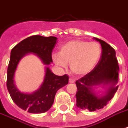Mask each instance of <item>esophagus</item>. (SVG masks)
I'll return each mask as SVG.
<instances>
[{
	"mask_svg": "<svg viewBox=\"0 0 128 128\" xmlns=\"http://www.w3.org/2000/svg\"><path fill=\"white\" fill-rule=\"evenodd\" d=\"M74 82H75V80H74V79L69 78V82H70V83H74Z\"/></svg>",
	"mask_w": 128,
	"mask_h": 128,
	"instance_id": "34e87169",
	"label": "esophagus"
}]
</instances>
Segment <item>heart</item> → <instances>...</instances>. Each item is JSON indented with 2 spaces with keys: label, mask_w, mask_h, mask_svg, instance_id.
Returning a JSON list of instances; mask_svg holds the SVG:
<instances>
[{
  "label": "heart",
  "mask_w": 128,
  "mask_h": 128,
  "mask_svg": "<svg viewBox=\"0 0 128 128\" xmlns=\"http://www.w3.org/2000/svg\"><path fill=\"white\" fill-rule=\"evenodd\" d=\"M102 56V47L96 42L72 40L63 44L59 53L52 54V60L58 66L66 68L70 63L72 72L85 75L97 65Z\"/></svg>",
  "instance_id": "heart-1"
}]
</instances>
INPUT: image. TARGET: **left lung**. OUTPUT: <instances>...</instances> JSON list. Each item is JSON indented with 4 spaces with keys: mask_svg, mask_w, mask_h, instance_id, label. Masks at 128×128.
I'll return each instance as SVG.
<instances>
[{
    "mask_svg": "<svg viewBox=\"0 0 128 128\" xmlns=\"http://www.w3.org/2000/svg\"><path fill=\"white\" fill-rule=\"evenodd\" d=\"M101 44L102 56L97 65L91 72L76 82L77 92L76 106L81 109L94 112L103 108L112 99L118 86L119 66L116 51L110 44L102 40L94 38ZM97 85H106L104 95H98L94 88Z\"/></svg>",
    "mask_w": 128,
    "mask_h": 128,
    "instance_id": "1",
    "label": "left lung"
}]
</instances>
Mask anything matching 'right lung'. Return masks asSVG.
Masks as SVG:
<instances>
[{"label":"right lung","instance_id":"obj_1","mask_svg":"<svg viewBox=\"0 0 128 128\" xmlns=\"http://www.w3.org/2000/svg\"><path fill=\"white\" fill-rule=\"evenodd\" d=\"M57 42L54 36L34 35L28 37L12 49L7 70L6 86L13 102L21 109L32 114L44 113L52 107L56 92L68 84V76H57L48 67L52 62V52ZM32 53L41 58L46 67L44 81L41 87L33 93H23L18 90L14 77L21 58Z\"/></svg>","mask_w":128,"mask_h":128}]
</instances>
